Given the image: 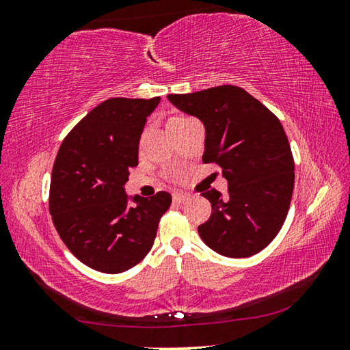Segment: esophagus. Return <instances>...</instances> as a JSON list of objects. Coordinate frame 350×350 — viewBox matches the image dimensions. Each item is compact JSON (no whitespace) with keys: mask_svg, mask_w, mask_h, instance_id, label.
Returning a JSON list of instances; mask_svg holds the SVG:
<instances>
[{"mask_svg":"<svg viewBox=\"0 0 350 350\" xmlns=\"http://www.w3.org/2000/svg\"><path fill=\"white\" fill-rule=\"evenodd\" d=\"M173 200L177 204H183L185 200H188V194H185V193H173Z\"/></svg>","mask_w":350,"mask_h":350,"instance_id":"34e87169","label":"esophagus"}]
</instances>
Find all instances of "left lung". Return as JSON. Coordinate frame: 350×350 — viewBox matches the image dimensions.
I'll return each instance as SVG.
<instances>
[{"label": "left lung", "mask_w": 350, "mask_h": 350, "mask_svg": "<svg viewBox=\"0 0 350 350\" xmlns=\"http://www.w3.org/2000/svg\"><path fill=\"white\" fill-rule=\"evenodd\" d=\"M176 108L205 126L204 163H216L228 194L202 193L211 216L198 232L211 250L248 258L267 247L286 221L295 162L280 118L239 86L222 85L193 94H170Z\"/></svg>", "instance_id": "obj_1"}]
</instances>
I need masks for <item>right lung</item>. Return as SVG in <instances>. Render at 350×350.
<instances>
[{
	"mask_svg": "<svg viewBox=\"0 0 350 350\" xmlns=\"http://www.w3.org/2000/svg\"><path fill=\"white\" fill-rule=\"evenodd\" d=\"M161 97H116L100 103L72 128L51 176L49 211L70 253L97 271L122 273L151 250L171 194L134 196L123 185L139 165V140Z\"/></svg>",
	"mask_w": 350,
	"mask_h": 350,
	"instance_id": "obj_1",
	"label": "right lung"
}]
</instances>
